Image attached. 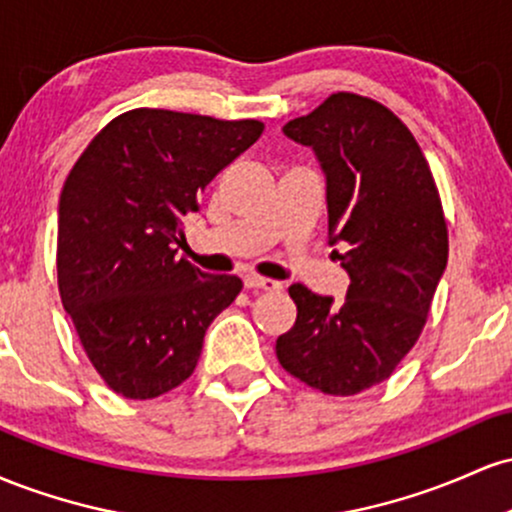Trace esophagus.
Wrapping results in <instances>:
<instances>
[{
  "label": "esophagus",
  "instance_id": "1",
  "mask_svg": "<svg viewBox=\"0 0 512 512\" xmlns=\"http://www.w3.org/2000/svg\"><path fill=\"white\" fill-rule=\"evenodd\" d=\"M245 289H262V291H276L281 289L279 281L267 279V276H257V274H248L245 276Z\"/></svg>",
  "mask_w": 512,
  "mask_h": 512
}]
</instances>
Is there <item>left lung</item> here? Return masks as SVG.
<instances>
[{"mask_svg":"<svg viewBox=\"0 0 512 512\" xmlns=\"http://www.w3.org/2000/svg\"><path fill=\"white\" fill-rule=\"evenodd\" d=\"M284 134L320 158L330 243L342 245L332 255L351 284L342 305L293 284L298 315L276 358L301 383L351 397L390 378L419 342L448 264V221L424 151L383 103L332 93Z\"/></svg>","mask_w":512,"mask_h":512,"instance_id":"8db88e82","label":"left lung"}]
</instances>
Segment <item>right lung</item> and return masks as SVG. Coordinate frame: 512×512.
<instances>
[{
    "mask_svg": "<svg viewBox=\"0 0 512 512\" xmlns=\"http://www.w3.org/2000/svg\"><path fill=\"white\" fill-rule=\"evenodd\" d=\"M260 120L134 108L110 120L64 180L57 289L103 383L154 399L195 373L207 327L236 301L238 276L204 274L175 243L185 216Z\"/></svg>",
    "mask_w": 512,
    "mask_h": 512,
    "instance_id": "right-lung-1",
    "label": "right lung"
}]
</instances>
